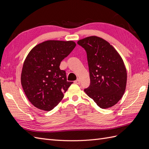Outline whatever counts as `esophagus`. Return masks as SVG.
Masks as SVG:
<instances>
[{"label":"esophagus","mask_w":149,"mask_h":149,"mask_svg":"<svg viewBox=\"0 0 149 149\" xmlns=\"http://www.w3.org/2000/svg\"><path fill=\"white\" fill-rule=\"evenodd\" d=\"M74 83H76V84H79L80 83V80H79V79H76V80L75 81H74Z\"/></svg>","instance_id":"1"}]
</instances>
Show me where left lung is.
I'll list each match as a JSON object with an SVG mask.
<instances>
[{"label": "left lung", "instance_id": "8db88e82", "mask_svg": "<svg viewBox=\"0 0 149 149\" xmlns=\"http://www.w3.org/2000/svg\"><path fill=\"white\" fill-rule=\"evenodd\" d=\"M78 44L87 53L90 85L84 92L102 109L113 106L123 97L127 83L121 56L109 43L96 36L80 40Z\"/></svg>", "mask_w": 149, "mask_h": 149}]
</instances>
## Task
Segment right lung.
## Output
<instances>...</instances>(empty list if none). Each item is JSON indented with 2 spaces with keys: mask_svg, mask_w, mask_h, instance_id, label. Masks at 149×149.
Wrapping results in <instances>:
<instances>
[{
  "mask_svg": "<svg viewBox=\"0 0 149 149\" xmlns=\"http://www.w3.org/2000/svg\"><path fill=\"white\" fill-rule=\"evenodd\" d=\"M76 47L73 41L48 40L36 45L24 63L21 84L32 104L49 111L57 106L73 82L67 81L61 61Z\"/></svg>",
  "mask_w": 149,
  "mask_h": 149,
  "instance_id": "obj_1",
  "label": "right lung"
}]
</instances>
